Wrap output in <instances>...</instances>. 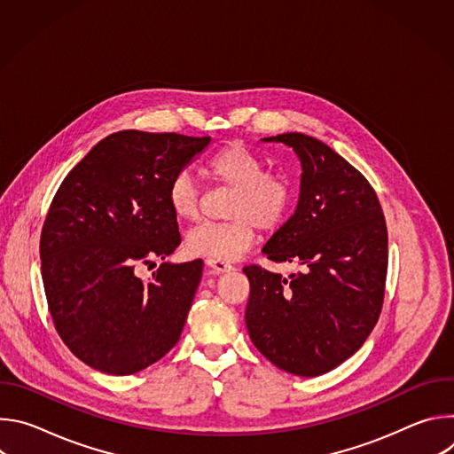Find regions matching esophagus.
I'll list each match as a JSON object with an SVG mask.
<instances>
[{"instance_id": "34e87169", "label": "esophagus", "mask_w": 454, "mask_h": 454, "mask_svg": "<svg viewBox=\"0 0 454 454\" xmlns=\"http://www.w3.org/2000/svg\"><path fill=\"white\" fill-rule=\"evenodd\" d=\"M207 266H208V270H210L214 275L226 273V271L233 270V268H231V264L223 262V261H214V258H207Z\"/></svg>"}]
</instances>
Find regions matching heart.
Masks as SVG:
<instances>
[{"instance_id": "heart-1", "label": "heart", "mask_w": 454, "mask_h": 454, "mask_svg": "<svg viewBox=\"0 0 454 454\" xmlns=\"http://www.w3.org/2000/svg\"><path fill=\"white\" fill-rule=\"evenodd\" d=\"M208 174L233 188L226 223H207L186 233L184 247L193 256L235 261L254 239L256 226L264 231L280 228L293 205V188L277 172H264V163L242 144L231 142L207 163ZM167 203L179 221L200 215V186L190 172H177L167 188Z\"/></svg>"}]
</instances>
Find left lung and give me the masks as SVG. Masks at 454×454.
I'll return each mask as SVG.
<instances>
[{"label":"left lung","instance_id":"8db88e82","mask_svg":"<svg viewBox=\"0 0 454 454\" xmlns=\"http://www.w3.org/2000/svg\"><path fill=\"white\" fill-rule=\"evenodd\" d=\"M262 142L284 144L300 160L294 214L262 249L298 271L242 270L246 327L275 366L316 377L354 356L375 327L387 270L386 223L370 183L329 145L301 133Z\"/></svg>","mask_w":454,"mask_h":454}]
</instances>
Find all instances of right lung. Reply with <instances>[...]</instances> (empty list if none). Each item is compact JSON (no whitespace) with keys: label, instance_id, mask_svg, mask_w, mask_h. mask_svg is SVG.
Listing matches in <instances>:
<instances>
[{"label":"right lung","instance_id":"add662e5","mask_svg":"<svg viewBox=\"0 0 454 454\" xmlns=\"http://www.w3.org/2000/svg\"><path fill=\"white\" fill-rule=\"evenodd\" d=\"M210 137L129 129L100 140L64 177L41 233V273L55 329L88 366L131 375L179 340L203 261L163 262L179 228L167 203L170 179Z\"/></svg>","mask_w":454,"mask_h":454}]
</instances>
